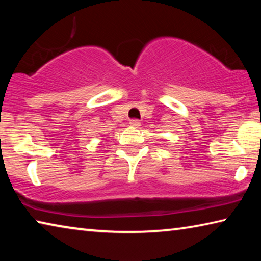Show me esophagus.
Here are the masks:
<instances>
[{
    "mask_svg": "<svg viewBox=\"0 0 261 261\" xmlns=\"http://www.w3.org/2000/svg\"><path fill=\"white\" fill-rule=\"evenodd\" d=\"M130 124L132 125V126H140V121L139 120H136V118H134V120H131L130 121Z\"/></svg>",
    "mask_w": 261,
    "mask_h": 261,
    "instance_id": "obj_1",
    "label": "esophagus"
}]
</instances>
